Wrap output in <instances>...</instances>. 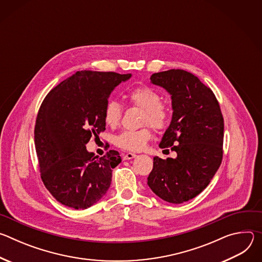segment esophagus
<instances>
[{
  "label": "esophagus",
  "mask_w": 262,
  "mask_h": 262,
  "mask_svg": "<svg viewBox=\"0 0 262 262\" xmlns=\"http://www.w3.org/2000/svg\"><path fill=\"white\" fill-rule=\"evenodd\" d=\"M137 156L135 155V154H132V152H128V154H126L124 157H123V160L124 161H127V160H133V159H135Z\"/></svg>",
  "instance_id": "obj_1"
}]
</instances>
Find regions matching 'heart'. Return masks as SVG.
<instances>
[{"instance_id":"obj_1","label":"heart","mask_w":262,"mask_h":262,"mask_svg":"<svg viewBox=\"0 0 262 262\" xmlns=\"http://www.w3.org/2000/svg\"><path fill=\"white\" fill-rule=\"evenodd\" d=\"M128 98L130 102L145 111L144 124L149 123L155 129H164L169 122V111L162 104V96L150 87H138L133 89ZM121 105L111 99L105 103L103 110V120L106 125L115 127L121 119ZM152 133L149 128L139 130H125L116 138V144L128 151H140L151 139Z\"/></svg>"}]
</instances>
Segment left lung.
Listing matches in <instances>:
<instances>
[{"instance_id": "1", "label": "left lung", "mask_w": 262, "mask_h": 262, "mask_svg": "<svg viewBox=\"0 0 262 262\" xmlns=\"http://www.w3.org/2000/svg\"><path fill=\"white\" fill-rule=\"evenodd\" d=\"M150 83L171 96L172 120L159 146L171 147L177 157H155L147 184L164 201L180 204L199 195L216 173L223 158L224 119L213 92L191 72L154 73Z\"/></svg>"}]
</instances>
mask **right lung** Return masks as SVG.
Segmentation results:
<instances>
[{"mask_svg":"<svg viewBox=\"0 0 262 262\" xmlns=\"http://www.w3.org/2000/svg\"><path fill=\"white\" fill-rule=\"evenodd\" d=\"M132 74L83 70L56 86L36 119L34 142L46 188L61 204L86 209L108 190L118 151L94 157L90 138L105 129L103 110L113 90Z\"/></svg>","mask_w":262,"mask_h":262,"instance_id":"right-lung-1","label":"right lung"}]
</instances>
